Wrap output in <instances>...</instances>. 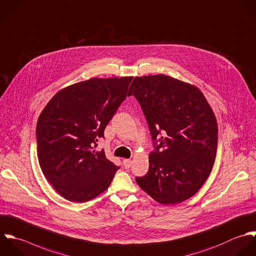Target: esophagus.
<instances>
[{
	"instance_id": "obj_1",
	"label": "esophagus",
	"mask_w": 256,
	"mask_h": 256,
	"mask_svg": "<svg viewBox=\"0 0 256 256\" xmlns=\"http://www.w3.org/2000/svg\"><path fill=\"white\" fill-rule=\"evenodd\" d=\"M131 164H132V161L130 159H124L123 160V165H124L125 169H129L131 167Z\"/></svg>"
}]
</instances>
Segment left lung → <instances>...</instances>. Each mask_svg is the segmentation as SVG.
Instances as JSON below:
<instances>
[{"mask_svg": "<svg viewBox=\"0 0 256 256\" xmlns=\"http://www.w3.org/2000/svg\"><path fill=\"white\" fill-rule=\"evenodd\" d=\"M128 95L140 103L156 147L137 184L162 204L190 198L208 178L216 155L212 107L196 86L165 74L135 78Z\"/></svg>", "mask_w": 256, "mask_h": 256, "instance_id": "obj_1", "label": "left lung"}]
</instances>
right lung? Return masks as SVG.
Listing matches in <instances>:
<instances>
[{"mask_svg": "<svg viewBox=\"0 0 256 256\" xmlns=\"http://www.w3.org/2000/svg\"><path fill=\"white\" fill-rule=\"evenodd\" d=\"M132 80L94 78L74 84L60 90L42 111L36 123L38 163L66 200L84 202L110 186L119 167L94 148Z\"/></svg>", "mask_w": 256, "mask_h": 256, "instance_id": "1", "label": "right lung"}]
</instances>
